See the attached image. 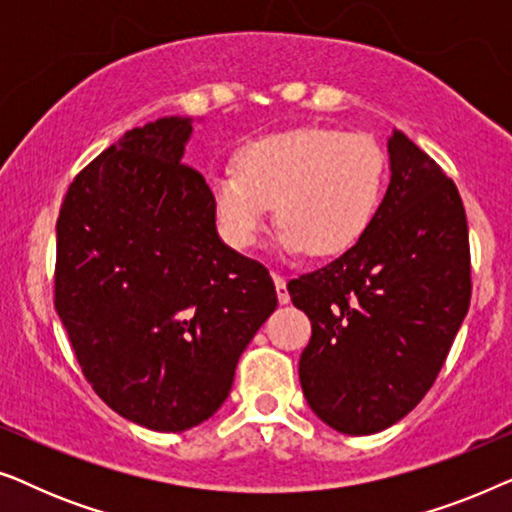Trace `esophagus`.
Instances as JSON below:
<instances>
[{"mask_svg":"<svg viewBox=\"0 0 512 512\" xmlns=\"http://www.w3.org/2000/svg\"><path fill=\"white\" fill-rule=\"evenodd\" d=\"M272 277H275V286H277V298H279V303L286 305V303H289V291H286V279H284L282 275H272Z\"/></svg>","mask_w":512,"mask_h":512,"instance_id":"obj_1","label":"esophagus"}]
</instances>
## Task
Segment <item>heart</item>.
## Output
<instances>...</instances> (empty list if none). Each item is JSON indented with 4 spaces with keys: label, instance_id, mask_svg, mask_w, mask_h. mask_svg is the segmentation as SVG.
<instances>
[{
    "label": "heart",
    "instance_id": "1",
    "mask_svg": "<svg viewBox=\"0 0 512 512\" xmlns=\"http://www.w3.org/2000/svg\"><path fill=\"white\" fill-rule=\"evenodd\" d=\"M384 188L387 156L373 137L310 125L242 146L237 172L216 174L209 198L237 249L256 242L275 207L284 254L335 258L373 228Z\"/></svg>",
    "mask_w": 512,
    "mask_h": 512
}]
</instances>
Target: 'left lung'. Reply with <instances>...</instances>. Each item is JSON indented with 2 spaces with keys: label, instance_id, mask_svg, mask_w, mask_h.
<instances>
[{
  "label": "left lung",
  "instance_id": "left-lung-1",
  "mask_svg": "<svg viewBox=\"0 0 512 512\" xmlns=\"http://www.w3.org/2000/svg\"><path fill=\"white\" fill-rule=\"evenodd\" d=\"M391 181L368 235L326 268L291 279L312 338L300 387L335 431L368 436L403 419L433 387L471 305L461 195L401 130Z\"/></svg>",
  "mask_w": 512,
  "mask_h": 512
}]
</instances>
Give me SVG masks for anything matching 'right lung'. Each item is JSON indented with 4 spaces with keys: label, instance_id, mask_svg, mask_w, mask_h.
<instances>
[{
    "label": "right lung",
    "instance_id": "add662e5",
    "mask_svg": "<svg viewBox=\"0 0 512 512\" xmlns=\"http://www.w3.org/2000/svg\"><path fill=\"white\" fill-rule=\"evenodd\" d=\"M188 118L128 130L76 174L58 216L55 310L111 410L186 431L221 408L277 291L219 240Z\"/></svg>",
    "mask_w": 512,
    "mask_h": 512
}]
</instances>
